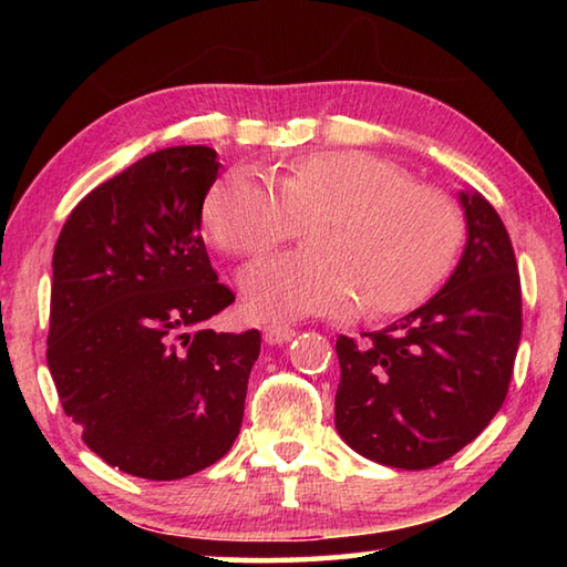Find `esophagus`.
Listing matches in <instances>:
<instances>
[{
  "instance_id": "1",
  "label": "esophagus",
  "mask_w": 567,
  "mask_h": 567,
  "mask_svg": "<svg viewBox=\"0 0 567 567\" xmlns=\"http://www.w3.org/2000/svg\"><path fill=\"white\" fill-rule=\"evenodd\" d=\"M262 334L267 344H285L295 338V330L290 324H267Z\"/></svg>"
}]
</instances>
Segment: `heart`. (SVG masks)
I'll use <instances>...</instances> for the list:
<instances>
[{
	"label": "heart",
	"mask_w": 567,
	"mask_h": 567,
	"mask_svg": "<svg viewBox=\"0 0 567 567\" xmlns=\"http://www.w3.org/2000/svg\"><path fill=\"white\" fill-rule=\"evenodd\" d=\"M205 227L233 255H262L312 219L305 255L245 267L239 285L257 320H300L362 307L402 312L420 302L453 262L460 217L443 192L408 182L392 162L360 150L295 159L275 185L237 167L209 187Z\"/></svg>",
	"instance_id": "b5f03b06"
}]
</instances>
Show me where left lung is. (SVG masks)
<instances>
[{
  "label": "left lung",
  "mask_w": 567,
  "mask_h": 567,
  "mask_svg": "<svg viewBox=\"0 0 567 567\" xmlns=\"http://www.w3.org/2000/svg\"><path fill=\"white\" fill-rule=\"evenodd\" d=\"M465 247L457 267L417 310L362 342L340 334L334 427L354 453L400 470H427L483 433L507 395L523 332L520 277L495 207L457 192Z\"/></svg>",
  "instance_id": "1"
}]
</instances>
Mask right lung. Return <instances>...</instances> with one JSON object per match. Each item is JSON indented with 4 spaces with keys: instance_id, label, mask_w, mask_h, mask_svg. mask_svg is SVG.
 Wrapping results in <instances>:
<instances>
[{
    "instance_id": "obj_1",
    "label": "right lung",
    "mask_w": 567,
    "mask_h": 567,
    "mask_svg": "<svg viewBox=\"0 0 567 567\" xmlns=\"http://www.w3.org/2000/svg\"><path fill=\"white\" fill-rule=\"evenodd\" d=\"M205 145L167 147L94 187L54 245L47 364L104 463L145 480L215 465L239 435L260 332L205 322L235 302L209 265Z\"/></svg>"
}]
</instances>
